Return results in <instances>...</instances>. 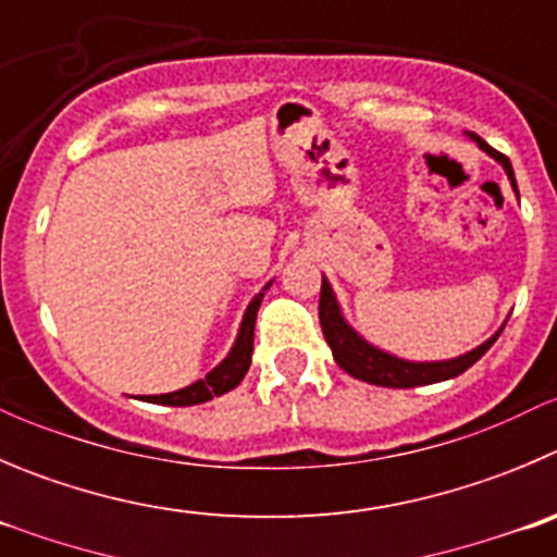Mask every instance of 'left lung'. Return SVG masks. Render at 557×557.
Masks as SVG:
<instances>
[{
	"label": "left lung",
	"mask_w": 557,
	"mask_h": 557,
	"mask_svg": "<svg viewBox=\"0 0 557 557\" xmlns=\"http://www.w3.org/2000/svg\"><path fill=\"white\" fill-rule=\"evenodd\" d=\"M470 141L479 145V150H484L486 156L495 158L497 163L506 172L508 183H511L513 194L520 199V190H517V180H513V169L511 161L506 156H500L497 150H492L481 136L468 134ZM320 325L322 333H325V342L333 352V361L355 380H363V383L372 385H383V388H416V385H432V383H443V380L459 377L462 372H468L475 361H479L481 355L497 342V336L503 333L506 322L486 338L484 344H479L470 352L457 355V358H446V361H407V358H399V355H391L385 349L374 347L372 342L361 336V333L355 331L352 325L344 317L342 306H338L336 293H333L331 282H327L325 275H322V289H320Z\"/></svg>",
	"instance_id": "left-lung-1"
}]
</instances>
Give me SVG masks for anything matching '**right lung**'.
Masks as SVG:
<instances>
[{
    "label": "right lung",
    "instance_id": "right-lung-1",
    "mask_svg": "<svg viewBox=\"0 0 557 557\" xmlns=\"http://www.w3.org/2000/svg\"><path fill=\"white\" fill-rule=\"evenodd\" d=\"M273 282L264 284L257 295H253L251 304L246 306V314H243L240 327H237V336L232 349L226 352L224 361L215 369H210L202 380L185 385V388L172 391V394H158V396H141L145 401H152V405H169V407H190V405H202V401H210L213 396L226 394V391L237 388L246 377L248 367H251V352H253V322H257V311L262 306L264 289Z\"/></svg>",
    "mask_w": 557,
    "mask_h": 557
}]
</instances>
